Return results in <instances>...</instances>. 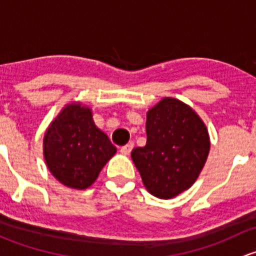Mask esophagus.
Returning <instances> with one entry per match:
<instances>
[{"instance_id":"1","label":"esophagus","mask_w":256,"mask_h":256,"mask_svg":"<svg viewBox=\"0 0 256 256\" xmlns=\"http://www.w3.org/2000/svg\"><path fill=\"white\" fill-rule=\"evenodd\" d=\"M131 150H132V144H125V146L121 147L120 152L122 154H128L131 152Z\"/></svg>"}]
</instances>
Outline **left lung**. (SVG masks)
<instances>
[{"label": "left lung", "mask_w": 256, "mask_h": 256, "mask_svg": "<svg viewBox=\"0 0 256 256\" xmlns=\"http://www.w3.org/2000/svg\"><path fill=\"white\" fill-rule=\"evenodd\" d=\"M147 142L131 157L146 190L170 200L196 182L209 154L208 131L184 102L164 98L147 112Z\"/></svg>", "instance_id": "obj_1"}]
</instances>
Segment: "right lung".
<instances>
[{
    "mask_svg": "<svg viewBox=\"0 0 256 256\" xmlns=\"http://www.w3.org/2000/svg\"><path fill=\"white\" fill-rule=\"evenodd\" d=\"M49 171L64 186L85 190L116 154L109 138L95 126L92 110L66 105L50 124L43 141Z\"/></svg>",
    "mask_w": 256,
    "mask_h": 256,
    "instance_id": "1",
    "label": "right lung"
}]
</instances>
